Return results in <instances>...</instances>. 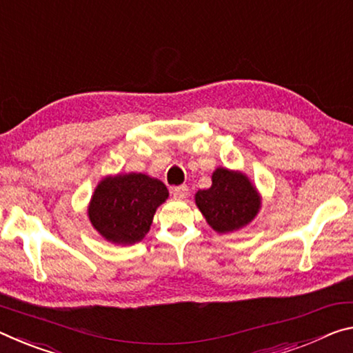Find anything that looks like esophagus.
<instances>
[{
    "instance_id": "1",
    "label": "esophagus",
    "mask_w": 353,
    "mask_h": 353,
    "mask_svg": "<svg viewBox=\"0 0 353 353\" xmlns=\"http://www.w3.org/2000/svg\"><path fill=\"white\" fill-rule=\"evenodd\" d=\"M188 194H190V190L187 185H179L172 188V196L176 199H185L188 198Z\"/></svg>"
}]
</instances>
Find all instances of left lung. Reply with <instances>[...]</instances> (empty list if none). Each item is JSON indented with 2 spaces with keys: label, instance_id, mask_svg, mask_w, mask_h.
I'll list each match as a JSON object with an SVG mask.
<instances>
[{
  "label": "left lung",
  "instance_id": "obj_1",
  "mask_svg": "<svg viewBox=\"0 0 353 353\" xmlns=\"http://www.w3.org/2000/svg\"><path fill=\"white\" fill-rule=\"evenodd\" d=\"M201 214L218 234H229L245 228L261 210V194L242 171L216 168L212 187L194 194Z\"/></svg>",
  "mask_w": 353,
  "mask_h": 353
}]
</instances>
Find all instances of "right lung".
Returning <instances> with one entry per match:
<instances>
[{
    "instance_id": "obj_1",
    "label": "right lung",
    "mask_w": 353,
    "mask_h": 353,
    "mask_svg": "<svg viewBox=\"0 0 353 353\" xmlns=\"http://www.w3.org/2000/svg\"><path fill=\"white\" fill-rule=\"evenodd\" d=\"M168 196L165 183L148 174L106 176L94 190L88 216L106 242L133 245L146 237L157 209Z\"/></svg>"
}]
</instances>
